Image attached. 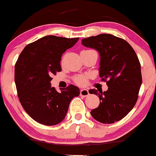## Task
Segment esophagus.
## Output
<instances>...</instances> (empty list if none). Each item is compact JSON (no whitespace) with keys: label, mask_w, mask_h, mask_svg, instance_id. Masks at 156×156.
I'll return each mask as SVG.
<instances>
[{"label":"esophagus","mask_w":156,"mask_h":156,"mask_svg":"<svg viewBox=\"0 0 156 156\" xmlns=\"http://www.w3.org/2000/svg\"><path fill=\"white\" fill-rule=\"evenodd\" d=\"M90 94L89 93V90H87V89H82V90H80V96H87L88 95Z\"/></svg>","instance_id":"34e87169"}]
</instances>
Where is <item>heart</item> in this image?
Instances as JSON below:
<instances>
[{
	"label": "heart",
	"mask_w": 156,
	"mask_h": 156,
	"mask_svg": "<svg viewBox=\"0 0 156 156\" xmlns=\"http://www.w3.org/2000/svg\"><path fill=\"white\" fill-rule=\"evenodd\" d=\"M74 81L76 83L80 86H84L87 82V77L83 75H79L74 78Z\"/></svg>",
	"instance_id": "heart-1"
}]
</instances>
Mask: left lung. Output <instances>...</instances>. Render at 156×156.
I'll return each instance as SVG.
<instances>
[{"mask_svg": "<svg viewBox=\"0 0 156 156\" xmlns=\"http://www.w3.org/2000/svg\"><path fill=\"white\" fill-rule=\"evenodd\" d=\"M86 47L95 49L100 56L99 73L106 81L108 90L92 89L91 94L99 96V106L90 112L102 123L119 121L133 109L142 85L141 66L136 52L127 41L108 34L82 40Z\"/></svg>", "mask_w": 156, "mask_h": 156, "instance_id": "1", "label": "left lung"}]
</instances>
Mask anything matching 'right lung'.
Masks as SVG:
<instances>
[{
	"mask_svg": "<svg viewBox=\"0 0 156 156\" xmlns=\"http://www.w3.org/2000/svg\"><path fill=\"white\" fill-rule=\"evenodd\" d=\"M78 40L49 35L27 45L19 56L14 69L19 99L27 113L39 123H60L73 98L80 93L73 85L58 93L50 83L51 76L61 71L63 53Z\"/></svg>",
	"mask_w": 156,
	"mask_h": 156,
	"instance_id": "right-lung-1",
	"label": "right lung"
}]
</instances>
